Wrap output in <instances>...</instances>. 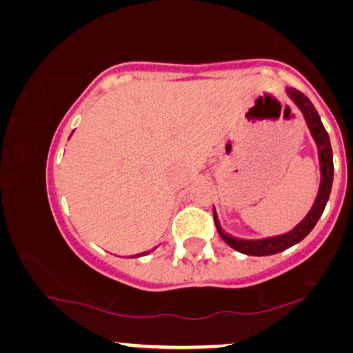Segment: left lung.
<instances>
[{"mask_svg": "<svg viewBox=\"0 0 353 353\" xmlns=\"http://www.w3.org/2000/svg\"><path fill=\"white\" fill-rule=\"evenodd\" d=\"M288 94H290L292 101L297 103V107L301 108L302 113H304L307 125H309V129L314 136L316 145H319V153H320V165H321V185H320V192L319 196H316L315 205L312 208L309 214L305 216V219L301 222L299 225H296V228H292L291 232L285 233V235L280 236H274V238H265V240H240V238L230 236L222 230L219 222H217L216 217V211H214V217H216V227L219 230V235L224 238V241L227 245H230L233 250L243 252V254L248 256H270V254H276V252H281L291 248L296 243H299L301 240L309 235L312 228L315 227L316 222H319L320 216L323 214L325 206L327 203V198H330L331 193V187H332V176H334V165H332V148H331V142H330V136H327L326 129L323 126V123L320 120L319 112L315 110L314 103H312L309 99H307L304 94L297 89H288Z\"/></svg>", "mask_w": 353, "mask_h": 353, "instance_id": "obj_1", "label": "left lung"}]
</instances>
